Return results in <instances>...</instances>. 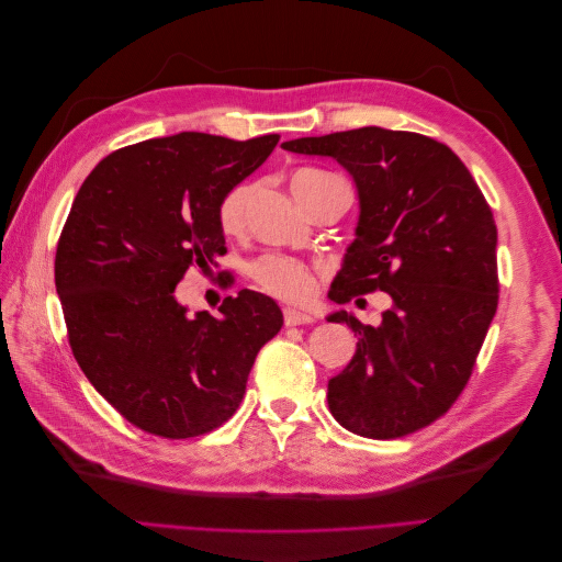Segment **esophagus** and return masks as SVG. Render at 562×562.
I'll use <instances>...</instances> for the list:
<instances>
[{
	"label": "esophagus",
	"instance_id": "34e87169",
	"mask_svg": "<svg viewBox=\"0 0 562 562\" xmlns=\"http://www.w3.org/2000/svg\"><path fill=\"white\" fill-rule=\"evenodd\" d=\"M312 321L314 318L310 314H302V312L291 310V307L283 310V323H285L288 328H291V326H304V323H312Z\"/></svg>",
	"mask_w": 562,
	"mask_h": 562
}]
</instances>
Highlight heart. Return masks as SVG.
<instances>
[{
    "label": "heart",
    "instance_id": "heart-1",
    "mask_svg": "<svg viewBox=\"0 0 562 562\" xmlns=\"http://www.w3.org/2000/svg\"><path fill=\"white\" fill-rule=\"evenodd\" d=\"M333 173L318 171V168H300L293 176L291 184L300 203L307 209L310 199L314 196L318 182L330 178ZM252 187L248 182H239L217 201V225L225 234H239L246 227L248 201ZM248 277L258 283L265 293L274 295L285 302H307L316 293L318 269L302 262L297 258L283 252H265L248 265Z\"/></svg>",
    "mask_w": 562,
    "mask_h": 562
}]
</instances>
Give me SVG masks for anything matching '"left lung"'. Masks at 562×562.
I'll list each match as a JSON object with an SVG mask.
<instances>
[{"label": "left lung", "instance_id": "1", "mask_svg": "<svg viewBox=\"0 0 562 562\" xmlns=\"http://www.w3.org/2000/svg\"><path fill=\"white\" fill-rule=\"evenodd\" d=\"M283 149L333 157L359 187L361 220L333 302L394 300L378 328L330 316L359 335L328 382L333 417L378 440L429 427L464 391L499 302L497 225L481 187L448 145L413 131L366 126Z\"/></svg>", "mask_w": 562, "mask_h": 562}]
</instances>
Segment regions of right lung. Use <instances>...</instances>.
I'll use <instances>...</instances> for the list:
<instances>
[{"label": "right lung", "mask_w": 562, "mask_h": 562, "mask_svg": "<svg viewBox=\"0 0 562 562\" xmlns=\"http://www.w3.org/2000/svg\"><path fill=\"white\" fill-rule=\"evenodd\" d=\"M281 135L178 133L122 147L83 180L56 248L67 342L95 391L161 438L209 434L236 413L258 351L283 326L277 302L229 295L220 318L187 314L176 285L225 255L217 201Z\"/></svg>", "instance_id": "1"}]
</instances>
